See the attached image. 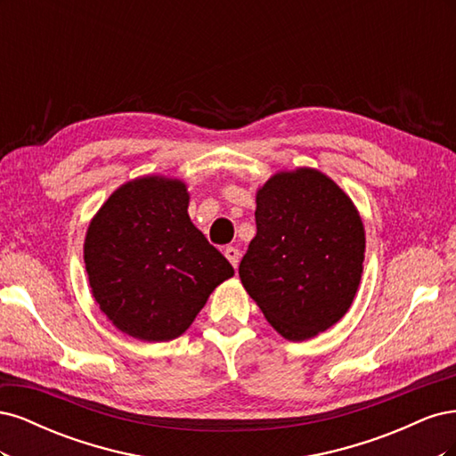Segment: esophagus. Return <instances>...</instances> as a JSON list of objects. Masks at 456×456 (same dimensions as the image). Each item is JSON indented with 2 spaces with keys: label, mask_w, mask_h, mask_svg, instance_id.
Here are the masks:
<instances>
[{
  "label": "esophagus",
  "mask_w": 456,
  "mask_h": 456,
  "mask_svg": "<svg viewBox=\"0 0 456 456\" xmlns=\"http://www.w3.org/2000/svg\"><path fill=\"white\" fill-rule=\"evenodd\" d=\"M224 256L230 260V265L233 268H238V265H240V251L236 249V247H226Z\"/></svg>",
  "instance_id": "esophagus-1"
}]
</instances>
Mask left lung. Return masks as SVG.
<instances>
[{"label": "left lung", "instance_id": "left-lung-1", "mask_svg": "<svg viewBox=\"0 0 456 456\" xmlns=\"http://www.w3.org/2000/svg\"><path fill=\"white\" fill-rule=\"evenodd\" d=\"M256 236L240 278L268 323L287 340H308L340 322L363 273L360 211L314 167L278 171L256 190Z\"/></svg>", "mask_w": 456, "mask_h": 456}]
</instances>
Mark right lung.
I'll return each mask as SVG.
<instances>
[{
    "mask_svg": "<svg viewBox=\"0 0 456 456\" xmlns=\"http://www.w3.org/2000/svg\"><path fill=\"white\" fill-rule=\"evenodd\" d=\"M184 181L136 176L91 218L84 260L91 293L121 333L167 342L186 333L215 289L233 275L188 215Z\"/></svg>",
    "mask_w": 456,
    "mask_h": 456,
    "instance_id": "right-lung-1",
    "label": "right lung"
}]
</instances>
